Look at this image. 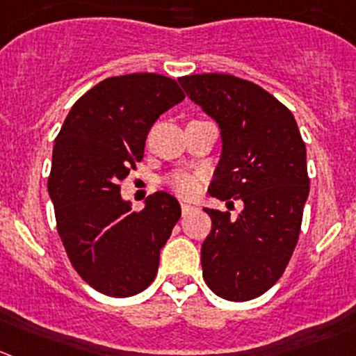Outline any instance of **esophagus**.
Wrapping results in <instances>:
<instances>
[{
	"mask_svg": "<svg viewBox=\"0 0 356 356\" xmlns=\"http://www.w3.org/2000/svg\"><path fill=\"white\" fill-rule=\"evenodd\" d=\"M194 206H191V204H185V202H181V213H184V215H187V213H191V211H194Z\"/></svg>",
	"mask_w": 356,
	"mask_h": 356,
	"instance_id": "esophagus-1",
	"label": "esophagus"
}]
</instances>
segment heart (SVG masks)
Returning <instances> with one entry per match:
<instances>
[{"mask_svg":"<svg viewBox=\"0 0 356 356\" xmlns=\"http://www.w3.org/2000/svg\"><path fill=\"white\" fill-rule=\"evenodd\" d=\"M199 184H201V176L194 172L180 171L169 178V187L181 197H194L199 192Z\"/></svg>","mask_w":356,"mask_h":356,"instance_id":"obj_1","label":"heart"}]
</instances>
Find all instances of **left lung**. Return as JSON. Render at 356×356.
Masks as SVG:
<instances>
[{
    "mask_svg": "<svg viewBox=\"0 0 356 356\" xmlns=\"http://www.w3.org/2000/svg\"><path fill=\"white\" fill-rule=\"evenodd\" d=\"M178 82L222 129L208 192L245 204L236 218L204 209L211 231L201 248L202 277L222 299L252 300L282 277L299 241L309 194L306 145L292 111L257 83L225 73Z\"/></svg>",
    "mask_w": 356,
    "mask_h": 356,
    "instance_id": "8db88e82",
    "label": "left lung"
}]
</instances>
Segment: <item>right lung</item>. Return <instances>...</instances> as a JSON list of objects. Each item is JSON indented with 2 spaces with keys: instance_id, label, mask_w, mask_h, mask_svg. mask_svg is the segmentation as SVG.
<instances>
[{
  "instance_id": "obj_1",
  "label": "right lung",
  "mask_w": 356,
  "mask_h": 356,
  "mask_svg": "<svg viewBox=\"0 0 356 356\" xmlns=\"http://www.w3.org/2000/svg\"><path fill=\"white\" fill-rule=\"evenodd\" d=\"M184 99L176 80L162 74L110 76L73 104L57 134L49 176L57 232L74 270L104 296L143 292L180 220L172 195L155 192L134 211L120 184L143 159L155 120Z\"/></svg>"
}]
</instances>
